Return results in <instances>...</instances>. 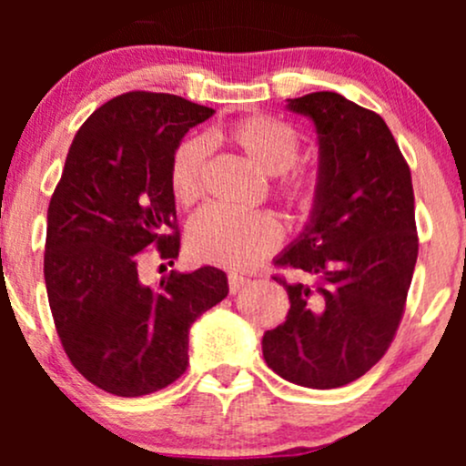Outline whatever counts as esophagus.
I'll use <instances>...</instances> for the list:
<instances>
[{
    "instance_id": "34e87169",
    "label": "esophagus",
    "mask_w": 466,
    "mask_h": 466,
    "mask_svg": "<svg viewBox=\"0 0 466 466\" xmlns=\"http://www.w3.org/2000/svg\"><path fill=\"white\" fill-rule=\"evenodd\" d=\"M228 285H229V293H237L243 287L249 285V278H243V276H238V274H229L228 276Z\"/></svg>"
}]
</instances>
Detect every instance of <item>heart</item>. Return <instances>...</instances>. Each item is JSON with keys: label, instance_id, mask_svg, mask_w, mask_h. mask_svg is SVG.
I'll use <instances>...</instances> for the list:
<instances>
[{"label": "heart", "instance_id": "obj_1", "mask_svg": "<svg viewBox=\"0 0 466 466\" xmlns=\"http://www.w3.org/2000/svg\"><path fill=\"white\" fill-rule=\"evenodd\" d=\"M223 140L232 144L248 162L263 175L276 177L296 164L300 137L285 120L274 116H249L232 122L223 131ZM208 148L201 140H186L170 159L168 184L175 201L190 206L203 188ZM280 195L293 208H309L315 199V179L291 177L280 184ZM278 221L267 212L237 215L221 208H203L190 218L186 229V249L195 260L226 269H249L280 245Z\"/></svg>", "mask_w": 466, "mask_h": 466}]
</instances>
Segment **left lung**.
<instances>
[{
	"label": "left lung",
	"mask_w": 466,
	"mask_h": 466,
	"mask_svg": "<svg viewBox=\"0 0 466 466\" xmlns=\"http://www.w3.org/2000/svg\"><path fill=\"white\" fill-rule=\"evenodd\" d=\"M318 133V181L309 221L276 265L287 319L265 330L267 366L302 388H341L386 355L414 274L419 240L411 175L381 116L335 92L287 98ZM278 280V278H276Z\"/></svg>",
	"instance_id": "left-lung-1"
}]
</instances>
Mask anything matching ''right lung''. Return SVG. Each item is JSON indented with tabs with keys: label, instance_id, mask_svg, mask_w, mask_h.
<instances>
[{
	"label": "right lung",
	"instance_id": "obj_1",
	"mask_svg": "<svg viewBox=\"0 0 466 466\" xmlns=\"http://www.w3.org/2000/svg\"><path fill=\"white\" fill-rule=\"evenodd\" d=\"M215 109L173 94L111 98L80 127L47 208L44 274L56 333L87 381L116 397L157 392L188 366L192 322L228 296L217 267L142 282L140 251L177 258L170 159Z\"/></svg>",
	"mask_w": 466,
	"mask_h": 466
}]
</instances>
